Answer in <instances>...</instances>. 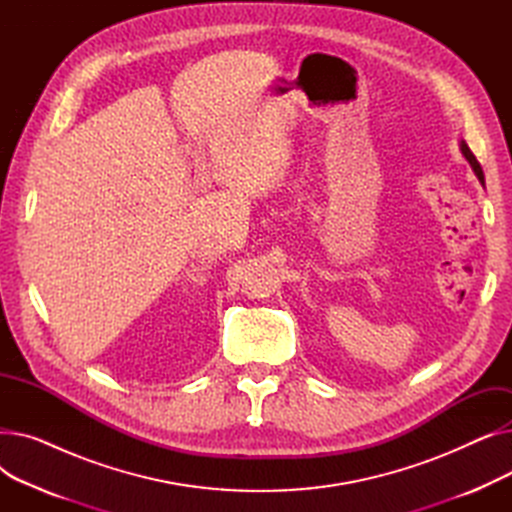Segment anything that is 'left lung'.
Returning a JSON list of instances; mask_svg holds the SVG:
<instances>
[{
	"mask_svg": "<svg viewBox=\"0 0 512 512\" xmlns=\"http://www.w3.org/2000/svg\"><path fill=\"white\" fill-rule=\"evenodd\" d=\"M461 151H463L465 159H467V161H469V164H471V168H473L475 176L479 178V182H481V184H486V178H483V170H481V166H479V161L475 159V155L471 153V149H469V145H467L465 141H461Z\"/></svg>",
	"mask_w": 512,
	"mask_h": 512,
	"instance_id": "obj_1",
	"label": "left lung"
}]
</instances>
